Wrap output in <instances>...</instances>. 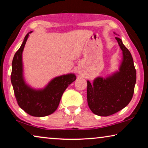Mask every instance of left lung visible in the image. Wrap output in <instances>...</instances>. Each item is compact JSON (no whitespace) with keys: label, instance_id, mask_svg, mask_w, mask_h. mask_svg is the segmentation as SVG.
<instances>
[{"label":"left lung","instance_id":"8db88e82","mask_svg":"<svg viewBox=\"0 0 148 148\" xmlns=\"http://www.w3.org/2000/svg\"><path fill=\"white\" fill-rule=\"evenodd\" d=\"M123 58L119 70L103 78L98 76L93 82L87 81V100L91 111L96 115L108 116L126 106L130 102L136 82L134 60L122 40L116 37Z\"/></svg>","mask_w":148,"mask_h":148}]
</instances>
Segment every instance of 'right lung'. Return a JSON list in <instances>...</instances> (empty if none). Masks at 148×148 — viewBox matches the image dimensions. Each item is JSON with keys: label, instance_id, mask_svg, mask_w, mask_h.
<instances>
[{"label": "right lung", "instance_id": "add662e5", "mask_svg": "<svg viewBox=\"0 0 148 148\" xmlns=\"http://www.w3.org/2000/svg\"><path fill=\"white\" fill-rule=\"evenodd\" d=\"M32 32L30 31L26 35L21 46L15 53L10 79L19 106L30 116L44 117L56 111L64 92L76 80V76L70 73L55 77L42 89H34L27 84L23 75V52Z\"/></svg>", "mask_w": 148, "mask_h": 148}]
</instances>
